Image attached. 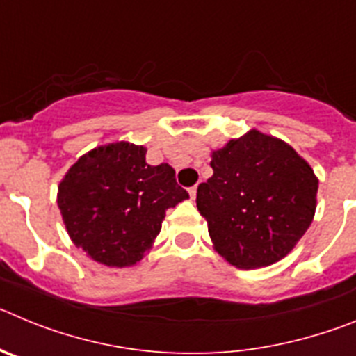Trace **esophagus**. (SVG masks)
<instances>
[{"mask_svg":"<svg viewBox=\"0 0 356 356\" xmlns=\"http://www.w3.org/2000/svg\"><path fill=\"white\" fill-rule=\"evenodd\" d=\"M188 194H191V200H194V197H196V194H197V187H196V185L188 188Z\"/></svg>","mask_w":356,"mask_h":356,"instance_id":"esophagus-1","label":"esophagus"}]
</instances>
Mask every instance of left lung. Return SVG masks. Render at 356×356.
<instances>
[{
  "instance_id": "left-lung-1",
  "label": "left lung",
  "mask_w": 356,
  "mask_h": 356,
  "mask_svg": "<svg viewBox=\"0 0 356 356\" xmlns=\"http://www.w3.org/2000/svg\"><path fill=\"white\" fill-rule=\"evenodd\" d=\"M213 175L197 187L213 250L238 269H259L287 257L317 205L319 180L285 140L250 130L212 151Z\"/></svg>"
}]
</instances>
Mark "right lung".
<instances>
[{"instance_id":"right-lung-1","label":"right lung","mask_w":356,"mask_h":356,"mask_svg":"<svg viewBox=\"0 0 356 356\" xmlns=\"http://www.w3.org/2000/svg\"><path fill=\"white\" fill-rule=\"evenodd\" d=\"M169 163H146V147L119 140L87 151L58 184L56 203L72 244L106 267L143 260L165 210L187 200Z\"/></svg>"}]
</instances>
